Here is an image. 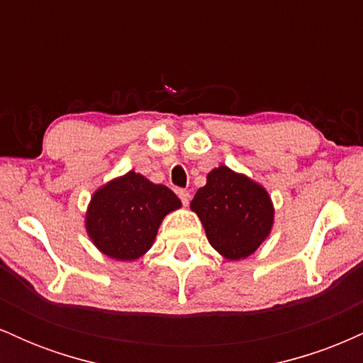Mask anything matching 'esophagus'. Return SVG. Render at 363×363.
I'll list each match as a JSON object with an SVG mask.
<instances>
[{"mask_svg": "<svg viewBox=\"0 0 363 363\" xmlns=\"http://www.w3.org/2000/svg\"><path fill=\"white\" fill-rule=\"evenodd\" d=\"M177 196H179V198H181L182 205H184V206L189 205V199H191L189 191H186V189H177Z\"/></svg>", "mask_w": 363, "mask_h": 363, "instance_id": "obj_1", "label": "esophagus"}]
</instances>
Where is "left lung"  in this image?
Instances as JSON below:
<instances>
[{"mask_svg":"<svg viewBox=\"0 0 363 363\" xmlns=\"http://www.w3.org/2000/svg\"><path fill=\"white\" fill-rule=\"evenodd\" d=\"M191 210L201 220L213 249L232 261L251 256L273 225L272 198L264 187L225 165L208 174Z\"/></svg>","mask_w":363,"mask_h":363,"instance_id":"obj_1","label":"left lung"}]
</instances>
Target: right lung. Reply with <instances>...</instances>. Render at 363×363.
Instances as JSON below:
<instances>
[{"mask_svg":"<svg viewBox=\"0 0 363 363\" xmlns=\"http://www.w3.org/2000/svg\"><path fill=\"white\" fill-rule=\"evenodd\" d=\"M177 208L181 199L167 186L153 184L131 170L94 194L86 232L112 259H138L152 247L164 216Z\"/></svg>","mask_w":363,"mask_h":363,"instance_id":"right-lung-1","label":"right lung"}]
</instances>
